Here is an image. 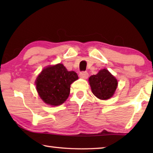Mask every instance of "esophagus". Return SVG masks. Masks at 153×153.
<instances>
[{
    "mask_svg": "<svg viewBox=\"0 0 153 153\" xmlns=\"http://www.w3.org/2000/svg\"><path fill=\"white\" fill-rule=\"evenodd\" d=\"M79 77L82 79H87L88 77V74L86 71H82L79 74Z\"/></svg>",
    "mask_w": 153,
    "mask_h": 153,
    "instance_id": "obj_1",
    "label": "esophagus"
}]
</instances>
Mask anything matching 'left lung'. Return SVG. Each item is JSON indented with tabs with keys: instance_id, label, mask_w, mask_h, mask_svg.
I'll return each mask as SVG.
<instances>
[{
	"instance_id": "obj_1",
	"label": "left lung",
	"mask_w": 153,
	"mask_h": 153,
	"mask_svg": "<svg viewBox=\"0 0 153 153\" xmlns=\"http://www.w3.org/2000/svg\"><path fill=\"white\" fill-rule=\"evenodd\" d=\"M88 80L92 93L101 100H107L112 97L118 84L117 79L106 69L91 76Z\"/></svg>"
}]
</instances>
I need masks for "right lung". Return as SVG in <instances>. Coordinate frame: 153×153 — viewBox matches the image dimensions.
I'll list each match as a JSON object with an SVG mask.
<instances>
[{"instance_id":"1","label":"right lung","mask_w":153,"mask_h":153,"mask_svg":"<svg viewBox=\"0 0 153 153\" xmlns=\"http://www.w3.org/2000/svg\"><path fill=\"white\" fill-rule=\"evenodd\" d=\"M78 79L74 71L67 70L63 64L45 67L38 75L35 84L44 102L51 106L62 105L68 98L71 84Z\"/></svg>"}]
</instances>
